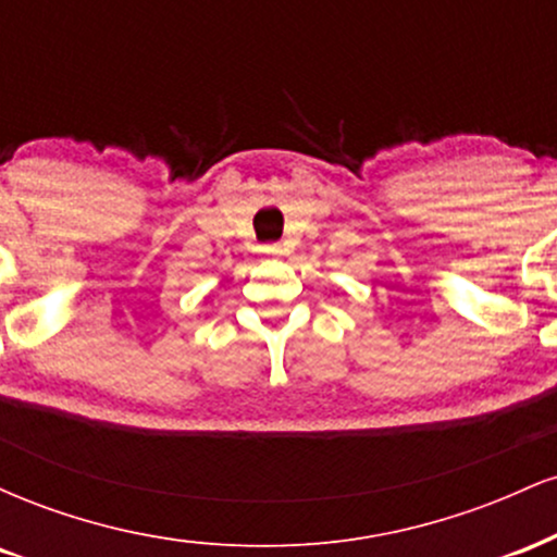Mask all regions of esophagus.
<instances>
[{
	"instance_id": "obj_1",
	"label": "esophagus",
	"mask_w": 557,
	"mask_h": 557,
	"mask_svg": "<svg viewBox=\"0 0 557 557\" xmlns=\"http://www.w3.org/2000/svg\"><path fill=\"white\" fill-rule=\"evenodd\" d=\"M261 251L267 253V257H283V246H280V243H272V246H264L261 248Z\"/></svg>"
}]
</instances>
